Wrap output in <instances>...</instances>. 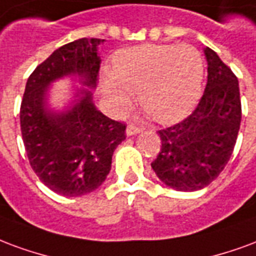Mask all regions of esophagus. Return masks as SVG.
Segmentation results:
<instances>
[{"mask_svg": "<svg viewBox=\"0 0 256 256\" xmlns=\"http://www.w3.org/2000/svg\"><path fill=\"white\" fill-rule=\"evenodd\" d=\"M142 130L140 126H136L134 124H130V126H126V135L130 136V135H136V134H139Z\"/></svg>", "mask_w": 256, "mask_h": 256, "instance_id": "1", "label": "esophagus"}]
</instances>
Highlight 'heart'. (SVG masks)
<instances>
[{
    "label": "heart",
    "mask_w": 256,
    "mask_h": 256,
    "mask_svg": "<svg viewBox=\"0 0 256 256\" xmlns=\"http://www.w3.org/2000/svg\"><path fill=\"white\" fill-rule=\"evenodd\" d=\"M204 65L200 53L187 44H144L126 49L105 70L100 86L110 108L124 113L138 92L142 109L158 122L187 117L200 98Z\"/></svg>",
    "instance_id": "b5f03b06"
}]
</instances>
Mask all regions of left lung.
I'll return each mask as SVG.
<instances>
[{
	"instance_id": "obj_1",
	"label": "left lung",
	"mask_w": 256,
	"mask_h": 256,
	"mask_svg": "<svg viewBox=\"0 0 256 256\" xmlns=\"http://www.w3.org/2000/svg\"><path fill=\"white\" fill-rule=\"evenodd\" d=\"M207 84L195 110L174 126L158 130L161 148L151 168L162 182L177 191H198L226 166L242 122L236 74L210 48Z\"/></svg>"
}]
</instances>
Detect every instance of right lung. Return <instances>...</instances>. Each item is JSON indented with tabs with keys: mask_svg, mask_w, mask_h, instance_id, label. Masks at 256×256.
I'll return each instance as SVG.
<instances>
[{
	"mask_svg": "<svg viewBox=\"0 0 256 256\" xmlns=\"http://www.w3.org/2000/svg\"><path fill=\"white\" fill-rule=\"evenodd\" d=\"M102 42L82 38L54 50L34 69L24 90L20 128L30 165L46 187L62 196H82L100 187L116 147L126 139V124L95 109L87 90L66 113L53 114L44 105L48 86L65 74H79L84 86H96Z\"/></svg>",
	"mask_w": 256,
	"mask_h": 256,
	"instance_id": "obj_1",
	"label": "right lung"
}]
</instances>
